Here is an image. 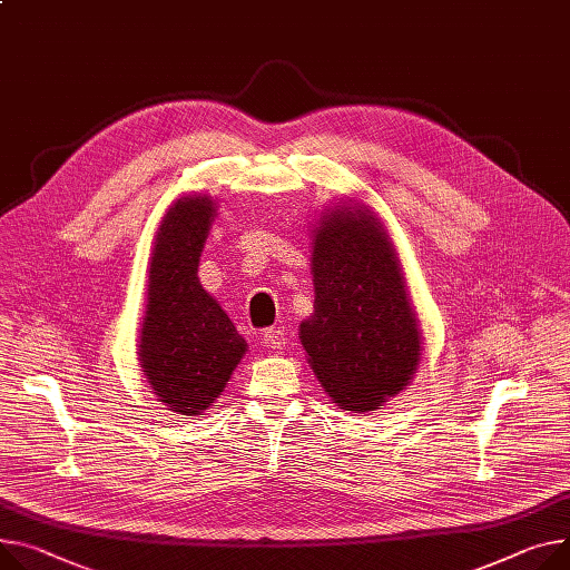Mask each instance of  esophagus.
<instances>
[{"instance_id":"34e87169","label":"esophagus","mask_w":570,"mask_h":570,"mask_svg":"<svg viewBox=\"0 0 570 570\" xmlns=\"http://www.w3.org/2000/svg\"><path fill=\"white\" fill-rule=\"evenodd\" d=\"M262 344H265L267 348H285L287 346V333L283 328H267L265 333H262Z\"/></svg>"}]
</instances>
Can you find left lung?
Returning <instances> with one entry per match:
<instances>
[{"mask_svg":"<svg viewBox=\"0 0 570 570\" xmlns=\"http://www.w3.org/2000/svg\"><path fill=\"white\" fill-rule=\"evenodd\" d=\"M313 315L298 326L333 404L367 413L397 397L422 361V333L402 262L379 214L346 200L313 226Z\"/></svg>","mask_w":570,"mask_h":570,"instance_id":"obj_1","label":"left lung"}]
</instances>
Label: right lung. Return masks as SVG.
I'll list each match as a JSON object with an SVG mask.
<instances>
[{"mask_svg": "<svg viewBox=\"0 0 570 570\" xmlns=\"http://www.w3.org/2000/svg\"><path fill=\"white\" fill-rule=\"evenodd\" d=\"M216 218V200H175L153 239L139 365L153 395L178 415H203L248 352L228 313L198 278L200 253Z\"/></svg>", "mask_w": 570, "mask_h": 570, "instance_id": "right-lung-1", "label": "right lung"}]
</instances>
